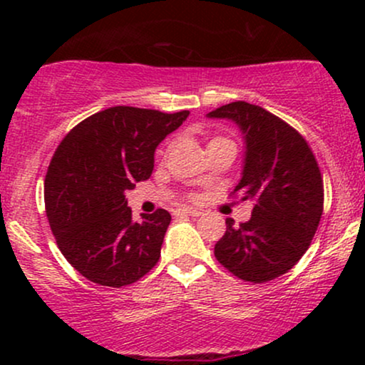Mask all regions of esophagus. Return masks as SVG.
<instances>
[{"mask_svg": "<svg viewBox=\"0 0 365 365\" xmlns=\"http://www.w3.org/2000/svg\"><path fill=\"white\" fill-rule=\"evenodd\" d=\"M177 215H183V216H200L202 212L199 211V209H194V207H180L177 211Z\"/></svg>", "mask_w": 365, "mask_h": 365, "instance_id": "obj_1", "label": "esophagus"}]
</instances>
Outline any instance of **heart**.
<instances>
[{"instance_id":"1","label":"heart","mask_w":365,"mask_h":365,"mask_svg":"<svg viewBox=\"0 0 365 365\" xmlns=\"http://www.w3.org/2000/svg\"><path fill=\"white\" fill-rule=\"evenodd\" d=\"M220 140H228V139H225V137H212V139L209 140V144H215V142H220Z\"/></svg>"}]
</instances>
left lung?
I'll return each mask as SVG.
<instances>
[{
	"label": "left lung",
	"mask_w": 365,
	"mask_h": 365,
	"mask_svg": "<svg viewBox=\"0 0 365 365\" xmlns=\"http://www.w3.org/2000/svg\"><path fill=\"white\" fill-rule=\"evenodd\" d=\"M207 116L240 127L245 159L233 194L254 202L247 223L237 226L226 217L215 255L244 282H271L300 261L319 226L324 204L319 166L307 140L261 106L235 101Z\"/></svg>",
	"instance_id": "1"
}]
</instances>
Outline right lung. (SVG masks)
Masks as SVG:
<instances>
[{
	"mask_svg": "<svg viewBox=\"0 0 365 365\" xmlns=\"http://www.w3.org/2000/svg\"><path fill=\"white\" fill-rule=\"evenodd\" d=\"M187 116L108 108L81 121L54 150L46 215L61 254L89 282L120 288L158 264L171 215L158 209L135 223L125 192L150 177L159 142Z\"/></svg>",
	"mask_w": 365,
	"mask_h": 365,
	"instance_id": "1",
	"label": "right lung"
}]
</instances>
